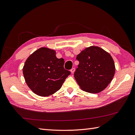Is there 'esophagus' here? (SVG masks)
<instances>
[{"label":"esophagus","mask_w":135,"mask_h":135,"mask_svg":"<svg viewBox=\"0 0 135 135\" xmlns=\"http://www.w3.org/2000/svg\"><path fill=\"white\" fill-rule=\"evenodd\" d=\"M75 68H73L71 70V72L72 73H74V72H75Z\"/></svg>","instance_id":"esophagus-1"}]
</instances>
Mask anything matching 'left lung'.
Masks as SVG:
<instances>
[{
  "label": "left lung",
  "instance_id": "left-lung-1",
  "mask_svg": "<svg viewBox=\"0 0 135 135\" xmlns=\"http://www.w3.org/2000/svg\"><path fill=\"white\" fill-rule=\"evenodd\" d=\"M76 59L79 63L74 77L83 90L91 93L100 92L113 79L115 71L114 60L103 49L87 47Z\"/></svg>",
  "mask_w": 135,
  "mask_h": 135
}]
</instances>
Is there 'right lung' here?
<instances>
[{
    "instance_id": "add662e5",
    "label": "right lung",
    "mask_w": 135,
    "mask_h": 135,
    "mask_svg": "<svg viewBox=\"0 0 135 135\" xmlns=\"http://www.w3.org/2000/svg\"><path fill=\"white\" fill-rule=\"evenodd\" d=\"M64 60L57 59L56 51L41 47L31 54L22 72L27 85L40 96L51 95L61 88L71 74L64 68Z\"/></svg>"
}]
</instances>
